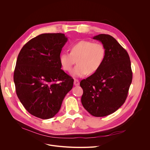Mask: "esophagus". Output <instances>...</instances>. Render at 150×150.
I'll use <instances>...</instances> for the list:
<instances>
[{
	"label": "esophagus",
	"instance_id": "34e87169",
	"mask_svg": "<svg viewBox=\"0 0 150 150\" xmlns=\"http://www.w3.org/2000/svg\"><path fill=\"white\" fill-rule=\"evenodd\" d=\"M74 85L75 86H78V85H79V81L78 79H75L74 80Z\"/></svg>",
	"mask_w": 150,
	"mask_h": 150
}]
</instances>
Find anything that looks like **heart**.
<instances>
[{"instance_id":"obj_1","label":"heart","mask_w":150,"mask_h":150,"mask_svg":"<svg viewBox=\"0 0 150 150\" xmlns=\"http://www.w3.org/2000/svg\"><path fill=\"white\" fill-rule=\"evenodd\" d=\"M105 56V49L101 43L82 40L71 46L70 53H62L59 60L63 69L67 72L71 71L76 60L78 65L72 75L81 77L96 72L102 65Z\"/></svg>"}]
</instances>
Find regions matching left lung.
<instances>
[{
    "mask_svg": "<svg viewBox=\"0 0 150 150\" xmlns=\"http://www.w3.org/2000/svg\"><path fill=\"white\" fill-rule=\"evenodd\" d=\"M93 39L102 42L105 56L100 69L81 81V103L91 115L103 117L116 112L125 103L132 72L129 54L115 38L101 34Z\"/></svg>",
    "mask_w": 150,
    "mask_h": 150,
    "instance_id": "8db88e82",
    "label": "left lung"
}]
</instances>
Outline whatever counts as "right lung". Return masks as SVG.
<instances>
[{
  "mask_svg": "<svg viewBox=\"0 0 150 150\" xmlns=\"http://www.w3.org/2000/svg\"><path fill=\"white\" fill-rule=\"evenodd\" d=\"M68 38L62 33L40 34L21 49L13 81L17 96L25 109L42 119L54 116L74 79L61 69L59 60Z\"/></svg>",
  "mask_w": 150,
  "mask_h": 150,
  "instance_id": "right-lung-1",
  "label": "right lung"
}]
</instances>
